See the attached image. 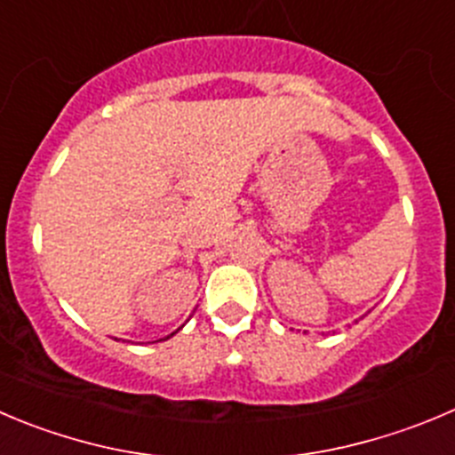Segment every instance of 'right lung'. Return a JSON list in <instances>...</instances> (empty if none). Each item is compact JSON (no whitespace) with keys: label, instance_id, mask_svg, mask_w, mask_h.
<instances>
[{"label":"right lung","instance_id":"1","mask_svg":"<svg viewBox=\"0 0 455 455\" xmlns=\"http://www.w3.org/2000/svg\"><path fill=\"white\" fill-rule=\"evenodd\" d=\"M172 335H174V332H172ZM172 335H167V337H165V339H170V337H172Z\"/></svg>","mask_w":455,"mask_h":455}]
</instances>
